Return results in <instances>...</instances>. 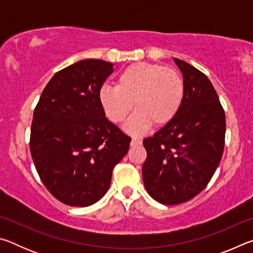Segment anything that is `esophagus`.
Wrapping results in <instances>:
<instances>
[{
	"label": "esophagus",
	"instance_id": "obj_1",
	"mask_svg": "<svg viewBox=\"0 0 253 253\" xmlns=\"http://www.w3.org/2000/svg\"><path fill=\"white\" fill-rule=\"evenodd\" d=\"M139 145H142V140L137 139V138H132L131 139L130 146H139Z\"/></svg>",
	"mask_w": 253,
	"mask_h": 253
}]
</instances>
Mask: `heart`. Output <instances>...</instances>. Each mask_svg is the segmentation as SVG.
I'll return each instance as SVG.
<instances>
[{"instance_id": "b5f03b06", "label": "heart", "mask_w": 253, "mask_h": 253, "mask_svg": "<svg viewBox=\"0 0 253 253\" xmlns=\"http://www.w3.org/2000/svg\"><path fill=\"white\" fill-rule=\"evenodd\" d=\"M184 97V84L178 72L157 63L136 62L122 71L116 87H104L99 101L107 118L115 124L125 122L127 132L139 136L154 126L168 125L176 116Z\"/></svg>"}]
</instances>
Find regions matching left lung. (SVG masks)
Returning a JSON list of instances; mask_svg holds the SVG:
<instances>
[{
  "label": "left lung",
  "instance_id": "left-lung-1",
  "mask_svg": "<svg viewBox=\"0 0 253 253\" xmlns=\"http://www.w3.org/2000/svg\"><path fill=\"white\" fill-rule=\"evenodd\" d=\"M183 75V101L172 122L144 139L143 181L148 194L165 205L186 202L208 185L224 148L225 115L203 72L174 58Z\"/></svg>",
  "mask_w": 253,
  "mask_h": 253
}]
</instances>
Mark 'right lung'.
<instances>
[{
	"instance_id": "right-lung-1",
	"label": "right lung",
	"mask_w": 253,
	"mask_h": 253,
	"mask_svg": "<svg viewBox=\"0 0 253 253\" xmlns=\"http://www.w3.org/2000/svg\"><path fill=\"white\" fill-rule=\"evenodd\" d=\"M113 63L84 59L58 71L34 109L30 151L42 183L60 202L89 207L110 186L130 137L105 117L101 85Z\"/></svg>"
}]
</instances>
